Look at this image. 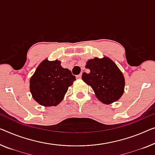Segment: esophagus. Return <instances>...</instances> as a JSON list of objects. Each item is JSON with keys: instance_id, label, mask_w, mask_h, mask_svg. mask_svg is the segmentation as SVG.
<instances>
[{"instance_id": "1", "label": "esophagus", "mask_w": 155, "mask_h": 155, "mask_svg": "<svg viewBox=\"0 0 155 155\" xmlns=\"http://www.w3.org/2000/svg\"><path fill=\"white\" fill-rule=\"evenodd\" d=\"M81 77H82V73L80 74L79 75H77V78H78V79H79V78H81Z\"/></svg>"}]
</instances>
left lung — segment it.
<instances>
[{"instance_id": "1", "label": "left lung", "mask_w": 155, "mask_h": 155, "mask_svg": "<svg viewBox=\"0 0 155 155\" xmlns=\"http://www.w3.org/2000/svg\"><path fill=\"white\" fill-rule=\"evenodd\" d=\"M85 68L90 72L83 73L82 79L91 85L99 100L109 104L121 97L125 81L122 71L112 60L108 57L94 58L87 61Z\"/></svg>"}]
</instances>
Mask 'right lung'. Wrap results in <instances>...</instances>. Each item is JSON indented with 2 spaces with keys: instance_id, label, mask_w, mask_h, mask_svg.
<instances>
[{
  "instance_id": "obj_1",
  "label": "right lung",
  "mask_w": 155,
  "mask_h": 155,
  "mask_svg": "<svg viewBox=\"0 0 155 155\" xmlns=\"http://www.w3.org/2000/svg\"><path fill=\"white\" fill-rule=\"evenodd\" d=\"M61 61L45 59L30 79V91L37 102L44 107L57 106L63 100L68 87L76 80L71 71L63 68Z\"/></svg>"
}]
</instances>
